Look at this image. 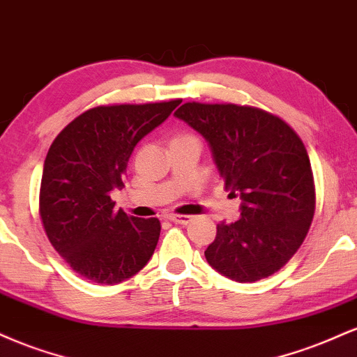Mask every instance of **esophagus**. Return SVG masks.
<instances>
[{
	"label": "esophagus",
	"instance_id": "1",
	"mask_svg": "<svg viewBox=\"0 0 357 357\" xmlns=\"http://www.w3.org/2000/svg\"><path fill=\"white\" fill-rule=\"evenodd\" d=\"M166 218L169 221H173V223H179V225H188L191 221V216L174 215V213H169V215H166Z\"/></svg>",
	"mask_w": 357,
	"mask_h": 357
}]
</instances>
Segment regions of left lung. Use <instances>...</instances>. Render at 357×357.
Listing matches in <instances>:
<instances>
[{"mask_svg":"<svg viewBox=\"0 0 357 357\" xmlns=\"http://www.w3.org/2000/svg\"><path fill=\"white\" fill-rule=\"evenodd\" d=\"M210 146L240 220L221 221L204 252L208 264L235 282L280 270L304 241L315 211L314 178L301 137L265 110L188 102L174 112Z\"/></svg>","mask_w":357,"mask_h":357,"instance_id":"obj_1","label":"left lung"}]
</instances>
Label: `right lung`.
I'll use <instances>...</instances> for the list:
<instances>
[{
    "mask_svg": "<svg viewBox=\"0 0 357 357\" xmlns=\"http://www.w3.org/2000/svg\"><path fill=\"white\" fill-rule=\"evenodd\" d=\"M181 100L100 105L65 127L48 149L40 216L53 248L82 277L114 285L146 267L161 223L114 210L110 192L124 186L134 147Z\"/></svg>",
    "mask_w": 357,
    "mask_h": 357,
    "instance_id": "obj_1",
    "label": "right lung"
}]
</instances>
